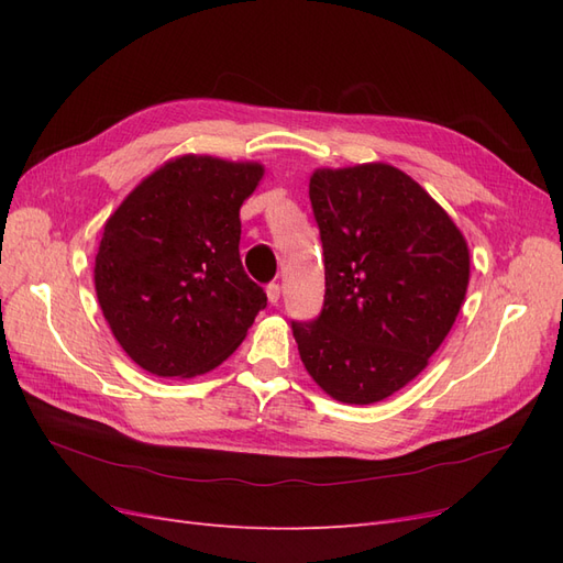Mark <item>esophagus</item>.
<instances>
[{"mask_svg":"<svg viewBox=\"0 0 563 563\" xmlns=\"http://www.w3.org/2000/svg\"><path fill=\"white\" fill-rule=\"evenodd\" d=\"M265 294H267V300H269L272 305H277V302H279V298H282V286L272 282V284H267Z\"/></svg>","mask_w":563,"mask_h":563,"instance_id":"34e87169","label":"esophagus"}]
</instances>
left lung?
Instances as JSON below:
<instances>
[{
	"instance_id": "left-lung-1",
	"label": "left lung",
	"mask_w": 563,
	"mask_h": 563,
	"mask_svg": "<svg viewBox=\"0 0 563 563\" xmlns=\"http://www.w3.org/2000/svg\"><path fill=\"white\" fill-rule=\"evenodd\" d=\"M310 201L323 246L321 314L291 321L314 383L376 404L428 366L465 300L470 249L449 213L389 164L317 168Z\"/></svg>"
}]
</instances>
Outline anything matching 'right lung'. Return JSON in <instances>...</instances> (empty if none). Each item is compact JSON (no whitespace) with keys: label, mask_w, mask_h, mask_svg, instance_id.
Segmentation results:
<instances>
[{"label":"right lung","mask_w":563,"mask_h":563,"mask_svg":"<svg viewBox=\"0 0 563 563\" xmlns=\"http://www.w3.org/2000/svg\"><path fill=\"white\" fill-rule=\"evenodd\" d=\"M258 162L183 155L150 174L108 218L96 296L131 360L162 378H195L242 345L267 296L240 258V209Z\"/></svg>","instance_id":"right-lung-1"}]
</instances>
